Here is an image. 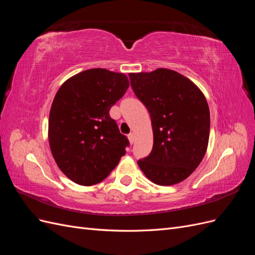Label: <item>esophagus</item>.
I'll return each mask as SVG.
<instances>
[{
    "label": "esophagus",
    "mask_w": 255,
    "mask_h": 255,
    "mask_svg": "<svg viewBox=\"0 0 255 255\" xmlns=\"http://www.w3.org/2000/svg\"><path fill=\"white\" fill-rule=\"evenodd\" d=\"M128 140H129V142L130 143H134V141H135V135L133 134V133H129L128 135Z\"/></svg>",
    "instance_id": "1"
}]
</instances>
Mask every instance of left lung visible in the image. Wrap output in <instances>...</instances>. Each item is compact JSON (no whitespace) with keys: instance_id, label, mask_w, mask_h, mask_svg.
I'll use <instances>...</instances> for the list:
<instances>
[{"instance_id":"1","label":"left lung","mask_w":255,"mask_h":255,"mask_svg":"<svg viewBox=\"0 0 255 255\" xmlns=\"http://www.w3.org/2000/svg\"><path fill=\"white\" fill-rule=\"evenodd\" d=\"M134 94L151 116L153 148L137 161L150 181L169 186L184 181L201 163L210 137L204 95L184 75L158 68L129 73Z\"/></svg>"}]
</instances>
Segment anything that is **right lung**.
Wrapping results in <instances>:
<instances>
[{
	"label": "right lung",
	"mask_w": 255,
	"mask_h": 255,
	"mask_svg": "<svg viewBox=\"0 0 255 255\" xmlns=\"http://www.w3.org/2000/svg\"><path fill=\"white\" fill-rule=\"evenodd\" d=\"M126 74L89 69L67 80L53 100L49 141L58 168L76 184L106 179L129 145L110 110L126 94Z\"/></svg>",
	"instance_id": "1"
}]
</instances>
